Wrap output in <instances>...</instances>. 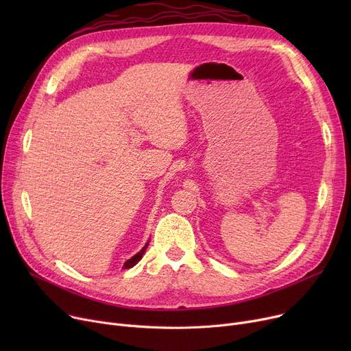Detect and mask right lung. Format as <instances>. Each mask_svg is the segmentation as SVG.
Here are the masks:
<instances>
[{"instance_id": "right-lung-1", "label": "right lung", "mask_w": 351, "mask_h": 351, "mask_svg": "<svg viewBox=\"0 0 351 351\" xmlns=\"http://www.w3.org/2000/svg\"><path fill=\"white\" fill-rule=\"evenodd\" d=\"M147 245H149V243H146V245L142 247V250H141L139 253H136L134 257H131V259L126 261V262L123 263V267H122V269H131V267H134V266H135V265L142 259V256H143V253L146 252Z\"/></svg>"}]
</instances>
